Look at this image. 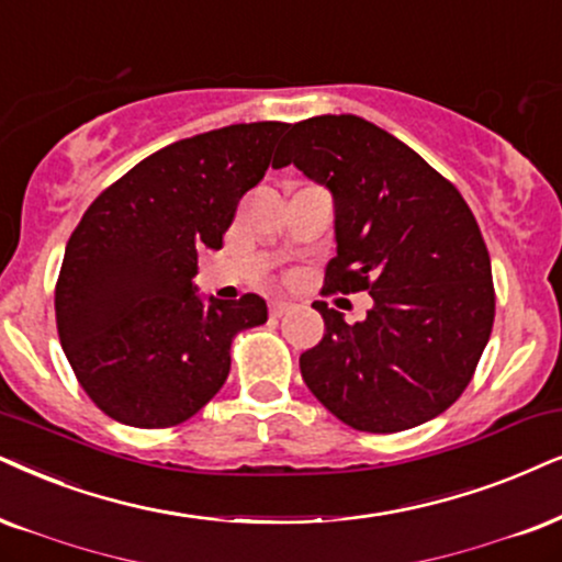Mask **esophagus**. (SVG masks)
Wrapping results in <instances>:
<instances>
[{
	"label": "esophagus",
	"instance_id": "esophagus-1",
	"mask_svg": "<svg viewBox=\"0 0 562 562\" xmlns=\"http://www.w3.org/2000/svg\"><path fill=\"white\" fill-rule=\"evenodd\" d=\"M288 311H290L288 301H272V303H269V314H272V316H282V314H288Z\"/></svg>",
	"mask_w": 562,
	"mask_h": 562
}]
</instances>
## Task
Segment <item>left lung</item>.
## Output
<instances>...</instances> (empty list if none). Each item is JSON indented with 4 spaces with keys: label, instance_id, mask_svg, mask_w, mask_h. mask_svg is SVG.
I'll use <instances>...</instances> for the list:
<instances>
[{
    "label": "left lung",
    "instance_id": "1",
    "mask_svg": "<svg viewBox=\"0 0 562 562\" xmlns=\"http://www.w3.org/2000/svg\"><path fill=\"white\" fill-rule=\"evenodd\" d=\"M290 162L334 196L324 290L373 297L352 326L314 303L326 331L301 355L305 386L355 430L432 420L470 386L493 331V269L470 204L412 147L350 113L290 124L272 166Z\"/></svg>",
    "mask_w": 562,
    "mask_h": 562
}]
</instances>
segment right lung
Instances as JSON below:
<instances>
[{"label": "right lung", "instance_id": "1", "mask_svg": "<svg viewBox=\"0 0 562 562\" xmlns=\"http://www.w3.org/2000/svg\"><path fill=\"white\" fill-rule=\"evenodd\" d=\"M285 130L231 124L173 142L101 191L69 236L56 329L85 394L116 423L189 420L228 379L233 337L267 322L259 295L204 303L191 280Z\"/></svg>", "mask_w": 562, "mask_h": 562}]
</instances>
